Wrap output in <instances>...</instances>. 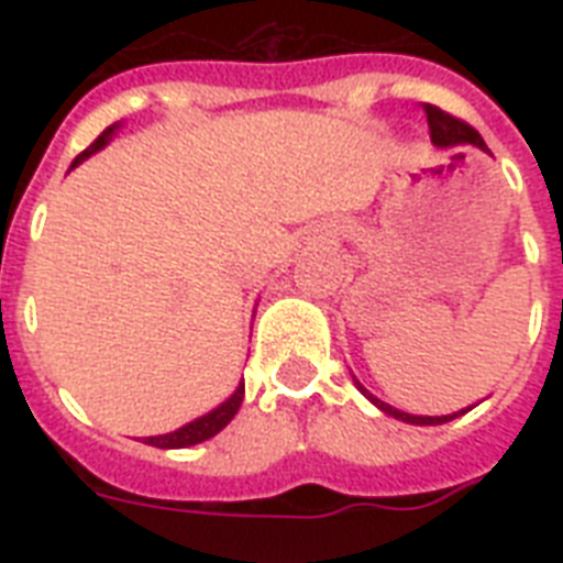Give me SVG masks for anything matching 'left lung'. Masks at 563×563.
I'll list each match as a JSON object with an SVG mask.
<instances>
[{"label": "left lung", "mask_w": 563, "mask_h": 563, "mask_svg": "<svg viewBox=\"0 0 563 563\" xmlns=\"http://www.w3.org/2000/svg\"><path fill=\"white\" fill-rule=\"evenodd\" d=\"M423 110H427V122H429V136H432V143L438 145V148H450V145H476V148H482V152H488V145H485V140L479 136V131L473 125H467L464 119L453 117V113H446V110L435 108V104H423ZM459 157V154H455ZM360 385V383H356ZM360 391L368 397L374 406H379V409L385 411V415H391V418L397 420H406V423H420V427H429V423H446V420L459 418V415H464V411H459V415H444V418H420V415H406V411L394 409V406H388V402L376 400L374 394L365 391L360 385Z\"/></svg>", "instance_id": "8db88e82"}]
</instances>
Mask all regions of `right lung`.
Wrapping results in <instances>:
<instances>
[{
  "instance_id": "1",
  "label": "right lung",
  "mask_w": 563,
  "mask_h": 563,
  "mask_svg": "<svg viewBox=\"0 0 563 563\" xmlns=\"http://www.w3.org/2000/svg\"><path fill=\"white\" fill-rule=\"evenodd\" d=\"M113 131H117V125L104 128L96 140H92L87 148H84L78 157L73 161V166H78L81 161H87L90 154H96L99 148H104V145L110 143V136H113ZM242 397H245V385H239L236 391H233V397L230 400H224L219 406V409H212L210 415H203V418L192 420V423H187V427L175 429V432H169V435H154V438H145V444L152 446H161V450H184V446H192V444H201V441H207V438H212L216 432H221V429L228 427L230 420H233V415L239 411V406H242Z\"/></svg>"
}]
</instances>
